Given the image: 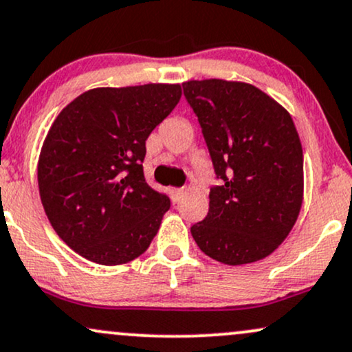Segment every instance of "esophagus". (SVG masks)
I'll use <instances>...</instances> for the list:
<instances>
[{
	"label": "esophagus",
	"mask_w": 352,
	"mask_h": 352,
	"mask_svg": "<svg viewBox=\"0 0 352 352\" xmlns=\"http://www.w3.org/2000/svg\"><path fill=\"white\" fill-rule=\"evenodd\" d=\"M183 194H184L183 189H177V188L169 189V196H171L173 202H179L181 197H183Z\"/></svg>",
	"instance_id": "esophagus-1"
}]
</instances>
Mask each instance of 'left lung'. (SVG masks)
<instances>
[{
  "instance_id": "1",
  "label": "left lung",
  "mask_w": 352,
  "mask_h": 352,
  "mask_svg": "<svg viewBox=\"0 0 352 352\" xmlns=\"http://www.w3.org/2000/svg\"><path fill=\"white\" fill-rule=\"evenodd\" d=\"M196 113L221 184L209 212L191 227L197 247L226 265L268 257L298 219L303 150L287 110L257 87L222 78L189 80Z\"/></svg>"
}]
</instances>
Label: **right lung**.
Segmentation results:
<instances>
[{
	"mask_svg": "<svg viewBox=\"0 0 352 352\" xmlns=\"http://www.w3.org/2000/svg\"><path fill=\"white\" fill-rule=\"evenodd\" d=\"M181 98L179 84L100 87L54 120L37 163L45 216L74 252L100 265L140 257L171 202L143 175L146 140Z\"/></svg>",
	"mask_w": 352,
	"mask_h": 352,
	"instance_id": "obj_1",
	"label": "right lung"
}]
</instances>
